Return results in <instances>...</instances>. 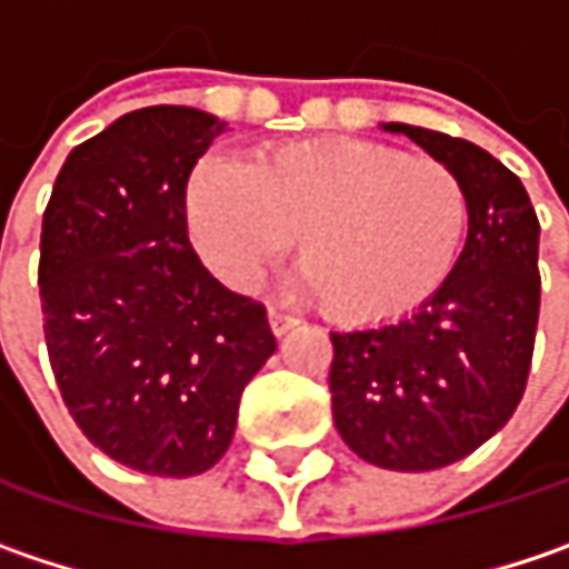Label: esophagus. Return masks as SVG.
Listing matches in <instances>:
<instances>
[{
	"instance_id": "1",
	"label": "esophagus",
	"mask_w": 569,
	"mask_h": 569,
	"mask_svg": "<svg viewBox=\"0 0 569 569\" xmlns=\"http://www.w3.org/2000/svg\"><path fill=\"white\" fill-rule=\"evenodd\" d=\"M268 327H271V333L274 337H284V333H291L295 327H298V320L291 317V313H281V310H268Z\"/></svg>"
}]
</instances>
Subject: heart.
Returning <instances> with one entry per match:
<instances>
[{"label":"heart","mask_w":569,"mask_h":569,"mask_svg":"<svg viewBox=\"0 0 569 569\" xmlns=\"http://www.w3.org/2000/svg\"><path fill=\"white\" fill-rule=\"evenodd\" d=\"M187 217L226 284L252 288L301 236L298 264L317 307L340 323H382L440 288L467 197L440 158L337 139L259 151L246 168L203 164Z\"/></svg>","instance_id":"1"}]
</instances>
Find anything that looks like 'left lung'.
I'll use <instances>...</instances> for the list:
<instances>
[{"label": "left lung", "mask_w": 569, "mask_h": 569, "mask_svg": "<svg viewBox=\"0 0 569 569\" xmlns=\"http://www.w3.org/2000/svg\"><path fill=\"white\" fill-rule=\"evenodd\" d=\"M440 158L467 197V242L411 317L330 333L333 425L366 463L427 472L469 457L515 415L541 310V226L528 190L489 151L382 122Z\"/></svg>", "instance_id": "1"}]
</instances>
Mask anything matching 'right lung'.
Listing matches in <instances>:
<instances>
[{"label":"right lung","mask_w":569,"mask_h":569,"mask_svg":"<svg viewBox=\"0 0 569 569\" xmlns=\"http://www.w3.org/2000/svg\"><path fill=\"white\" fill-rule=\"evenodd\" d=\"M226 122L148 106L77 144L54 181L38 288L63 405L106 457L187 479L223 460L242 388L278 349L187 239V178Z\"/></svg>","instance_id":"obj_1"}]
</instances>
